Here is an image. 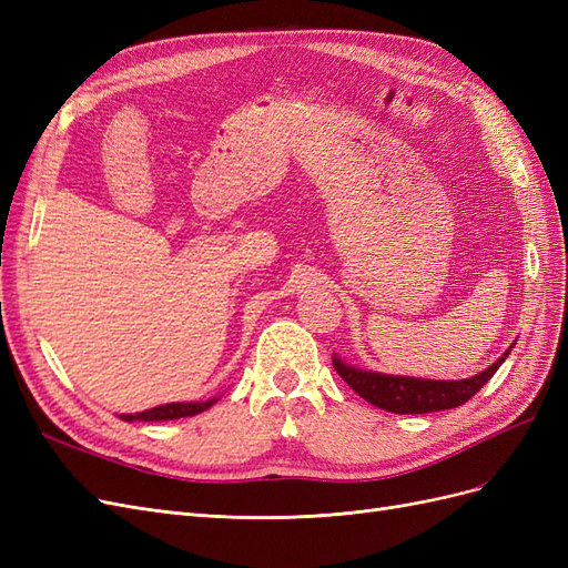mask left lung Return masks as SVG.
<instances>
[{
	"label": "left lung",
	"mask_w": 568,
	"mask_h": 568,
	"mask_svg": "<svg viewBox=\"0 0 568 568\" xmlns=\"http://www.w3.org/2000/svg\"><path fill=\"white\" fill-rule=\"evenodd\" d=\"M511 348L514 346H509V351ZM509 351H505L500 357H497L488 369L478 372L476 376H471V379H459V382L417 379V376H393V374L367 372V369L346 365L336 355L332 363L341 379L367 403L395 412V415H426V412L453 409L467 403L471 395H476L480 388H484L490 382V376L500 369Z\"/></svg>",
	"instance_id": "left-lung-1"
}]
</instances>
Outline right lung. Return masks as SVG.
<instances>
[{
    "mask_svg": "<svg viewBox=\"0 0 568 568\" xmlns=\"http://www.w3.org/2000/svg\"><path fill=\"white\" fill-rule=\"evenodd\" d=\"M217 398L203 400V403H168V405H159L151 407L144 412H136V415H120L123 422H168V419H182V417H194L199 412L209 409L211 405H215Z\"/></svg>",
    "mask_w": 568,
    "mask_h": 568,
    "instance_id": "obj_1",
    "label": "right lung"
}]
</instances>
